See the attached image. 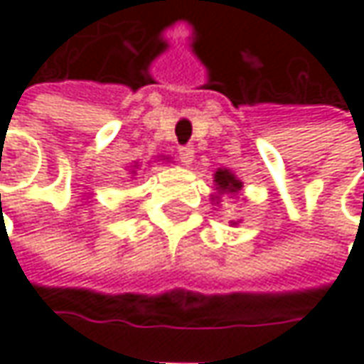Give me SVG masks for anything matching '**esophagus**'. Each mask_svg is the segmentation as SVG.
Wrapping results in <instances>:
<instances>
[{
	"mask_svg": "<svg viewBox=\"0 0 364 364\" xmlns=\"http://www.w3.org/2000/svg\"><path fill=\"white\" fill-rule=\"evenodd\" d=\"M178 156H180V161L184 166H190L194 161V147L192 146H182L178 149Z\"/></svg>",
	"mask_w": 364,
	"mask_h": 364,
	"instance_id": "1",
	"label": "esophagus"
}]
</instances>
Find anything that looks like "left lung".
<instances>
[{"label":"left lung","instance_id":"1","mask_svg":"<svg viewBox=\"0 0 364 364\" xmlns=\"http://www.w3.org/2000/svg\"><path fill=\"white\" fill-rule=\"evenodd\" d=\"M213 182H215V194H213V203L218 204L220 203V196L223 194H239L241 190H243V182L235 176V172H231L229 168H218L217 172L213 174ZM232 227H237L239 225V220H231Z\"/></svg>","mask_w":364,"mask_h":364}]
</instances>
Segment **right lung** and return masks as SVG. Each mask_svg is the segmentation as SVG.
<instances>
[{
    "label": "right lung",
    "mask_w": 364,
    "mask_h": 364,
    "mask_svg": "<svg viewBox=\"0 0 364 364\" xmlns=\"http://www.w3.org/2000/svg\"><path fill=\"white\" fill-rule=\"evenodd\" d=\"M164 160H168V158H164ZM137 170H139V164H133L132 170H129V174H132V176H137Z\"/></svg>",
    "instance_id": "add662e5"
}]
</instances>
